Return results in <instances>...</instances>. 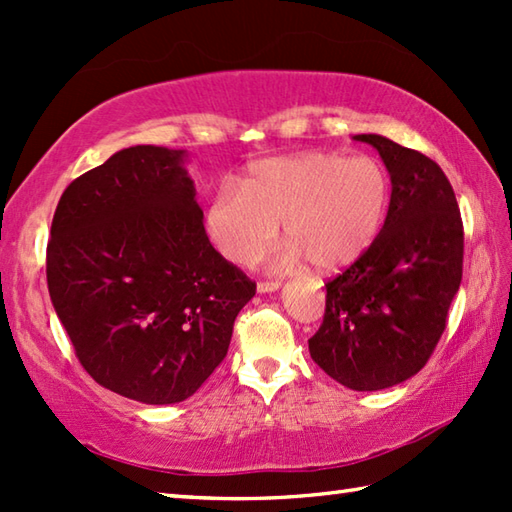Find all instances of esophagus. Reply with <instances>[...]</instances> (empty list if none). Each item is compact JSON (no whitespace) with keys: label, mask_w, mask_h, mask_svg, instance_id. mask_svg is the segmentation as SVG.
I'll return each instance as SVG.
<instances>
[{"label":"esophagus","mask_w":512,"mask_h":512,"mask_svg":"<svg viewBox=\"0 0 512 512\" xmlns=\"http://www.w3.org/2000/svg\"><path fill=\"white\" fill-rule=\"evenodd\" d=\"M278 287H280L278 280H258V285H256L260 294H267V291H276Z\"/></svg>","instance_id":"1"}]
</instances>
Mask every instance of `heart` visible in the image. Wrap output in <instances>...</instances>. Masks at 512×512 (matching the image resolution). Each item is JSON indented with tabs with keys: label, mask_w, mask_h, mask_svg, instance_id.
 <instances>
[{
	"label": "heart",
	"mask_w": 512,
	"mask_h": 512,
	"mask_svg": "<svg viewBox=\"0 0 512 512\" xmlns=\"http://www.w3.org/2000/svg\"><path fill=\"white\" fill-rule=\"evenodd\" d=\"M391 205V179L373 156L305 152L260 161L241 192L223 187L207 210V229L225 258L254 265L283 223L285 263L302 256L318 271L356 263L378 241Z\"/></svg>",
	"instance_id": "1"
}]
</instances>
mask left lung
I'll return each instance as SVG.
<instances>
[{
  "instance_id": "left-lung-1",
  "label": "left lung",
  "mask_w": 512,
  "mask_h": 512,
  "mask_svg": "<svg viewBox=\"0 0 512 512\" xmlns=\"http://www.w3.org/2000/svg\"><path fill=\"white\" fill-rule=\"evenodd\" d=\"M353 139L380 152L391 205L369 252L325 283V318L309 353L344 387L380 391L433 356L462 283L464 225L453 185L433 159L380 134Z\"/></svg>"
}]
</instances>
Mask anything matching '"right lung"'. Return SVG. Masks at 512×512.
I'll use <instances>...</instances> for the list:
<instances>
[{"label": "right lung", "mask_w": 512, "mask_h": 512, "mask_svg": "<svg viewBox=\"0 0 512 512\" xmlns=\"http://www.w3.org/2000/svg\"><path fill=\"white\" fill-rule=\"evenodd\" d=\"M183 152L134 145L61 194L46 249L52 307L90 378L174 404L227 356L256 283L212 247Z\"/></svg>", "instance_id": "add662e5"}]
</instances>
